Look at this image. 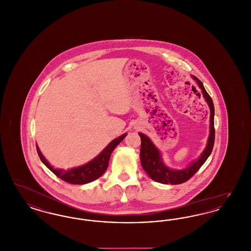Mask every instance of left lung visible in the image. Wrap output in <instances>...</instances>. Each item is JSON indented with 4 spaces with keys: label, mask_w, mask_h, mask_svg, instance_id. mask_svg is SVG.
I'll list each match as a JSON object with an SVG mask.
<instances>
[{
    "label": "left lung",
    "mask_w": 251,
    "mask_h": 251,
    "mask_svg": "<svg viewBox=\"0 0 251 251\" xmlns=\"http://www.w3.org/2000/svg\"><path fill=\"white\" fill-rule=\"evenodd\" d=\"M192 78L197 82L200 88L201 89L203 98L208 103L210 108V132L207 140V145L200 157L193 161L190 165L182 169H173L166 166L163 161L161 151L156 148L152 141L142 132H138L141 138V149H140V161L144 170L150 176V178L157 182L164 184H179L185 182L191 178L192 176L206 162L208 157L211 154L214 143H215V107L213 100L205 90L203 84L195 76Z\"/></svg>",
    "instance_id": "8db88e82"
}]
</instances>
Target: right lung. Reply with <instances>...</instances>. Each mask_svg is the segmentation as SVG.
<instances>
[{"mask_svg":"<svg viewBox=\"0 0 251 251\" xmlns=\"http://www.w3.org/2000/svg\"><path fill=\"white\" fill-rule=\"evenodd\" d=\"M126 135L127 133H124L120 135V137L111 141L103 149V151L100 152V154L96 156L95 158L90 162L84 164L81 167H73L68 170L54 168L52 167L41 153L37 145H36V151L42 163L58 178L72 184H84L100 178L105 172V170L107 169L110 156L112 154L113 151L126 137Z\"/></svg>","mask_w":251,"mask_h":251,"instance_id":"obj_1","label":"right lung"}]
</instances>
